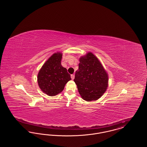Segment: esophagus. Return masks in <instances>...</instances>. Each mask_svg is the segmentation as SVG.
Wrapping results in <instances>:
<instances>
[{
	"label": "esophagus",
	"mask_w": 147,
	"mask_h": 147,
	"mask_svg": "<svg viewBox=\"0 0 147 147\" xmlns=\"http://www.w3.org/2000/svg\"><path fill=\"white\" fill-rule=\"evenodd\" d=\"M74 78H75V75L74 74H71V78L72 80H73L74 79Z\"/></svg>",
	"instance_id": "obj_1"
}]
</instances>
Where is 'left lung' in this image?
Masks as SVG:
<instances>
[{
    "mask_svg": "<svg viewBox=\"0 0 147 147\" xmlns=\"http://www.w3.org/2000/svg\"><path fill=\"white\" fill-rule=\"evenodd\" d=\"M74 82L82 98L87 101L96 100L106 90L108 76L98 58L89 52L82 57Z\"/></svg>",
    "mask_w": 147,
    "mask_h": 147,
    "instance_id": "obj_1",
    "label": "left lung"
}]
</instances>
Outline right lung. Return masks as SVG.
I'll return each instance as SVG.
<instances>
[{
  "mask_svg": "<svg viewBox=\"0 0 147 147\" xmlns=\"http://www.w3.org/2000/svg\"><path fill=\"white\" fill-rule=\"evenodd\" d=\"M62 55L55 53L43 64L37 76L38 84L43 92L55 96L63 91L65 85L71 80L67 69L61 65Z\"/></svg>",
  "mask_w": 147,
  "mask_h": 147,
  "instance_id": "obj_1",
  "label": "right lung"
}]
</instances>
